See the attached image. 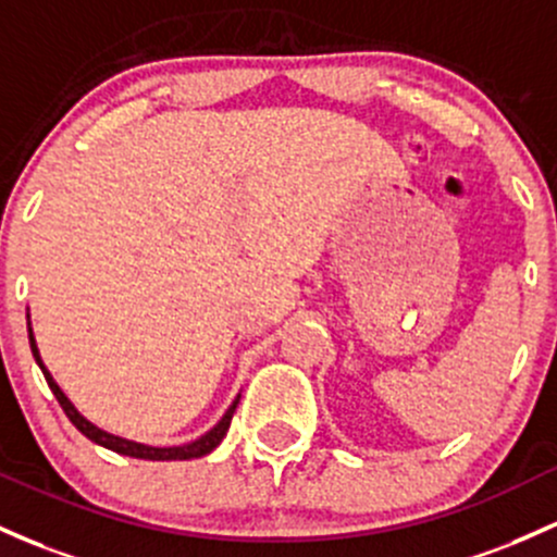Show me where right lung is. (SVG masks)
Listing matches in <instances>:
<instances>
[{"label":"right lung","instance_id":"obj_1","mask_svg":"<svg viewBox=\"0 0 557 557\" xmlns=\"http://www.w3.org/2000/svg\"><path fill=\"white\" fill-rule=\"evenodd\" d=\"M26 320H28V344H30V351H34V359L36 364H39L41 372H45L47 377V386L52 388L54 399L60 401V407H63V412L69 414V420L73 425L78 428V431L84 433V436L89 438V442L100 444V447H106L110 451H119V455H126V457H137V460H152V462H169V460H198V457L209 455L222 444V438L227 436L230 431V423H232V414H235V407L237 401H240V394L235 396V401L227 407V412L222 414V420H219L216 425L211 428V431H206L203 436H198L195 442H187V444H180V447H150V444H139V442H132V438H124V436H115V433H108L102 431V428H97L95 423H89L87 418H84L82 412H78L76 407H73V401L69 396L63 394V388L54 383L52 372L47 370V364L41 362V354H39V346H36V338H34V330H30V314L26 311Z\"/></svg>","mask_w":557,"mask_h":557}]
</instances>
